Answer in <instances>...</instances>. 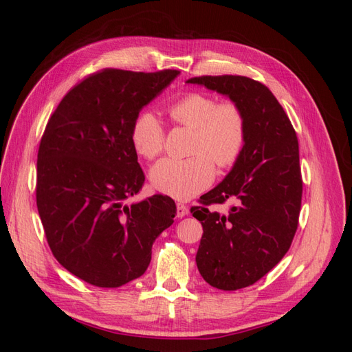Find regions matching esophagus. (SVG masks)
<instances>
[{"instance_id": "obj_1", "label": "esophagus", "mask_w": 352, "mask_h": 352, "mask_svg": "<svg viewBox=\"0 0 352 352\" xmlns=\"http://www.w3.org/2000/svg\"><path fill=\"white\" fill-rule=\"evenodd\" d=\"M189 212V210H188V207L185 206V204H179L176 206V216L179 217V219H182V217H185L186 214Z\"/></svg>"}]
</instances>
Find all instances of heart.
Returning <instances> with one entry per match:
<instances>
[{
	"label": "heart",
	"instance_id": "b5f03b06",
	"mask_svg": "<svg viewBox=\"0 0 352 352\" xmlns=\"http://www.w3.org/2000/svg\"><path fill=\"white\" fill-rule=\"evenodd\" d=\"M168 114L176 124L194 131L186 160L164 158L151 168V184L175 199H189L207 189L214 179V161L220 168L235 164L247 142V120L235 102H219L202 92L185 95L170 105ZM164 129L158 117L141 113L132 126L135 151L146 160L164 150Z\"/></svg>",
	"mask_w": 352,
	"mask_h": 352
}]
</instances>
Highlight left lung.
<instances>
[{
    "label": "left lung",
    "instance_id": "obj_1",
    "mask_svg": "<svg viewBox=\"0 0 352 352\" xmlns=\"http://www.w3.org/2000/svg\"><path fill=\"white\" fill-rule=\"evenodd\" d=\"M202 85L238 104L247 120V142L238 162L190 212L202 225L197 267L223 291L247 287L267 274L289 250L301 210L302 179L296 133L265 85L245 78L199 76ZM236 201L228 214L208 206Z\"/></svg>",
    "mask_w": 352,
    "mask_h": 352
}]
</instances>
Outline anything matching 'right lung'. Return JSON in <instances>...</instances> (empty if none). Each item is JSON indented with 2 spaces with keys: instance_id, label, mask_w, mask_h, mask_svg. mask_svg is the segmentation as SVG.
Segmentation results:
<instances>
[{
  "instance_id": "1",
  "label": "right lung",
  "mask_w": 352,
  "mask_h": 352,
  "mask_svg": "<svg viewBox=\"0 0 352 352\" xmlns=\"http://www.w3.org/2000/svg\"><path fill=\"white\" fill-rule=\"evenodd\" d=\"M179 73L89 74L66 94L42 135L36 206L48 245L63 267L94 286L119 287L142 276L154 241L172 226L170 197L123 201L145 180L132 126Z\"/></svg>"
}]
</instances>
